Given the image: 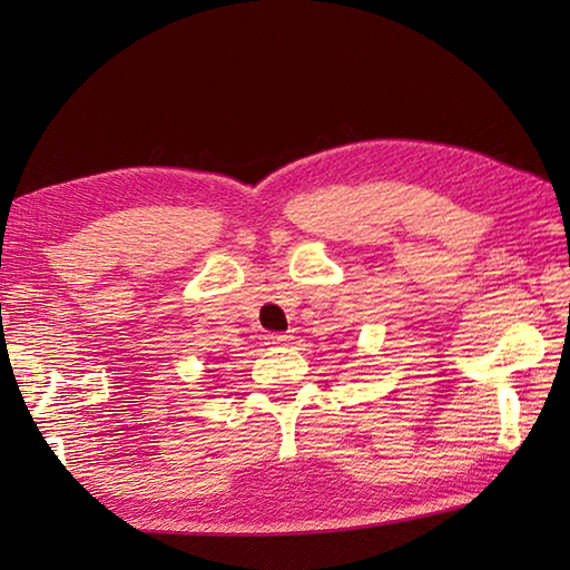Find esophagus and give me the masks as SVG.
<instances>
[{
  "label": "esophagus",
  "mask_w": 570,
  "mask_h": 570,
  "mask_svg": "<svg viewBox=\"0 0 570 570\" xmlns=\"http://www.w3.org/2000/svg\"><path fill=\"white\" fill-rule=\"evenodd\" d=\"M266 341V345H272V347H284V345H288L292 343V335H286V333H269L264 337Z\"/></svg>",
  "instance_id": "obj_1"
}]
</instances>
